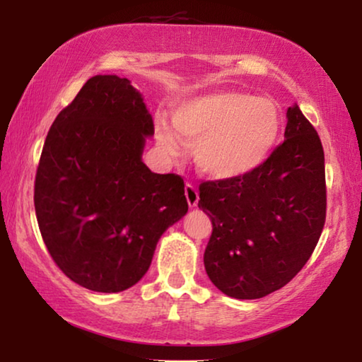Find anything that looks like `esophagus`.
I'll use <instances>...</instances> for the list:
<instances>
[{"mask_svg":"<svg viewBox=\"0 0 362 362\" xmlns=\"http://www.w3.org/2000/svg\"><path fill=\"white\" fill-rule=\"evenodd\" d=\"M185 194H186V199H187V204L189 207H196L197 202H199V192L192 185H186L185 187Z\"/></svg>","mask_w":362,"mask_h":362,"instance_id":"34e87169","label":"esophagus"}]
</instances>
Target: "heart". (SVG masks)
Returning a JSON list of instances; mask_svg holds the SVG:
<instances>
[{"label":"heart","mask_w":362,"mask_h":362,"mask_svg":"<svg viewBox=\"0 0 362 362\" xmlns=\"http://www.w3.org/2000/svg\"><path fill=\"white\" fill-rule=\"evenodd\" d=\"M173 125L196 141L194 160L214 180H240L259 170L274 153L281 133V113L270 98L242 90H214L173 108ZM156 140L168 155L180 153V138L165 120L156 122Z\"/></svg>","instance_id":"heart-1"}]
</instances>
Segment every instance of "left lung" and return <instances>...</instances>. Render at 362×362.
<instances>
[{
    "label": "left lung",
    "instance_id": "8db88e82",
    "mask_svg": "<svg viewBox=\"0 0 362 362\" xmlns=\"http://www.w3.org/2000/svg\"><path fill=\"white\" fill-rule=\"evenodd\" d=\"M285 141L240 180L204 181L199 209L212 234L204 267L222 293L255 300L285 286L313 254L326 219L325 153L298 105L286 110Z\"/></svg>",
    "mask_w": 362,
    "mask_h": 362
}]
</instances>
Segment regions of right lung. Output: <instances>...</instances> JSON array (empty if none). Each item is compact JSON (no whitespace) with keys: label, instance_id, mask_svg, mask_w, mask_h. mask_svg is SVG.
I'll list each match as a JSON object with an SVG mask.
<instances>
[{"label":"right lung","instance_id":"right-lung-1","mask_svg":"<svg viewBox=\"0 0 362 362\" xmlns=\"http://www.w3.org/2000/svg\"><path fill=\"white\" fill-rule=\"evenodd\" d=\"M155 133L128 78L95 76L49 130L34 181L39 230L83 288L117 293L150 269L156 244L187 212L185 181L141 161Z\"/></svg>","mask_w":362,"mask_h":362}]
</instances>
